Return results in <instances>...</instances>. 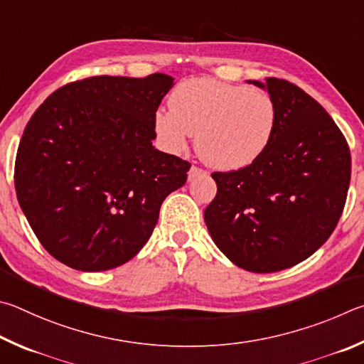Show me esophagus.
<instances>
[{
    "instance_id": "obj_1",
    "label": "esophagus",
    "mask_w": 364,
    "mask_h": 364,
    "mask_svg": "<svg viewBox=\"0 0 364 364\" xmlns=\"http://www.w3.org/2000/svg\"><path fill=\"white\" fill-rule=\"evenodd\" d=\"M206 171H203L201 168H198V166H192L188 171V181H193V178L200 177V176H205Z\"/></svg>"
}]
</instances>
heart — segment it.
<instances>
[{
  "instance_id": "b5f03b06",
  "label": "heart",
  "mask_w": 364,
  "mask_h": 364,
  "mask_svg": "<svg viewBox=\"0 0 364 364\" xmlns=\"http://www.w3.org/2000/svg\"><path fill=\"white\" fill-rule=\"evenodd\" d=\"M171 108L155 113V129L169 150H182L196 134V150L215 169L245 168L269 146L277 124L267 92L230 82L193 78L171 94Z\"/></svg>"
}]
</instances>
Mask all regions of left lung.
<instances>
[{
    "instance_id": "1",
    "label": "left lung",
    "mask_w": 364,
    "mask_h": 364,
    "mask_svg": "<svg viewBox=\"0 0 364 364\" xmlns=\"http://www.w3.org/2000/svg\"><path fill=\"white\" fill-rule=\"evenodd\" d=\"M252 82L275 102V131L256 161L213 172L218 193L205 222L235 265L272 273L310 257L334 232L352 158L334 119L301 87L279 78Z\"/></svg>"
}]
</instances>
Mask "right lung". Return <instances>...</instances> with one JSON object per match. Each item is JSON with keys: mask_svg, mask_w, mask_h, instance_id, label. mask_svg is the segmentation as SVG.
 <instances>
[{"mask_svg": "<svg viewBox=\"0 0 364 364\" xmlns=\"http://www.w3.org/2000/svg\"><path fill=\"white\" fill-rule=\"evenodd\" d=\"M174 78L91 76L38 107L18 144V205L44 250L81 272L123 265L142 250L190 163L156 150L155 113Z\"/></svg>", "mask_w": 364, "mask_h": 364, "instance_id": "add662e5", "label": "right lung"}]
</instances>
